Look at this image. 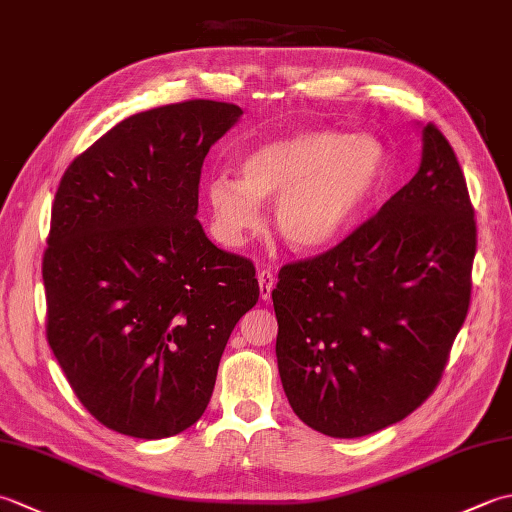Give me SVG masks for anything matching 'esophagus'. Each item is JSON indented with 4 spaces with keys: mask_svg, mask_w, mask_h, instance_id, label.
Segmentation results:
<instances>
[{
    "mask_svg": "<svg viewBox=\"0 0 512 512\" xmlns=\"http://www.w3.org/2000/svg\"><path fill=\"white\" fill-rule=\"evenodd\" d=\"M257 279H259V295H262L264 301H268L270 295H273V288H275V275H273V270H270V268H262V270H259Z\"/></svg>",
    "mask_w": 512,
    "mask_h": 512,
    "instance_id": "esophagus-1",
    "label": "esophagus"
}]
</instances>
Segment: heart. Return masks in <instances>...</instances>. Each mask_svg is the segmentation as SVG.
Returning a JSON list of instances; mask_svg holds the SVG:
<instances>
[{
    "label": "heart",
    "instance_id": "heart-1",
    "mask_svg": "<svg viewBox=\"0 0 512 512\" xmlns=\"http://www.w3.org/2000/svg\"><path fill=\"white\" fill-rule=\"evenodd\" d=\"M385 151L367 136L303 129L257 147L242 160V178L215 173L206 184L215 231L244 244L262 226V202L275 200L273 222L297 250L323 248L339 237L372 198Z\"/></svg>",
    "mask_w": 512,
    "mask_h": 512
}]
</instances>
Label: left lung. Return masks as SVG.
Here are the masks:
<instances>
[{"label": "left lung", "instance_id": "obj_1", "mask_svg": "<svg viewBox=\"0 0 512 512\" xmlns=\"http://www.w3.org/2000/svg\"><path fill=\"white\" fill-rule=\"evenodd\" d=\"M416 176L325 253L279 270V376L332 438L407 418L438 387L471 306L475 211L447 136L422 129Z\"/></svg>", "mask_w": 512, "mask_h": 512}]
</instances>
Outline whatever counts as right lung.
I'll return each instance as SVG.
<instances>
[{"mask_svg": "<svg viewBox=\"0 0 512 512\" xmlns=\"http://www.w3.org/2000/svg\"><path fill=\"white\" fill-rule=\"evenodd\" d=\"M242 107L193 99L125 118L76 156L43 253L46 336L81 405L143 440L202 418L237 321L259 299L250 259L204 235V158Z\"/></svg>", "mask_w": 512, "mask_h": 512, "instance_id": "obj_1", "label": "right lung"}]
</instances>
